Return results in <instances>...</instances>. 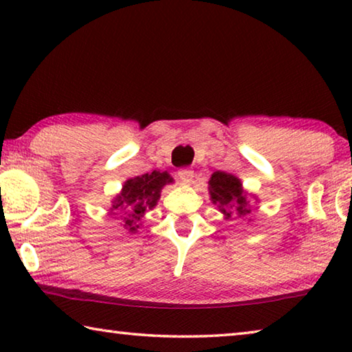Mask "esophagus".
<instances>
[{
  "mask_svg": "<svg viewBox=\"0 0 352 352\" xmlns=\"http://www.w3.org/2000/svg\"><path fill=\"white\" fill-rule=\"evenodd\" d=\"M194 177V172L190 169H180L178 170V180L183 182V183H189L190 180H192Z\"/></svg>",
  "mask_w": 352,
  "mask_h": 352,
  "instance_id": "1",
  "label": "esophagus"
}]
</instances>
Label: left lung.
Returning <instances> with one entry per match:
<instances>
[{
    "label": "left lung",
    "instance_id": "8db88e82",
    "mask_svg": "<svg viewBox=\"0 0 352 352\" xmlns=\"http://www.w3.org/2000/svg\"><path fill=\"white\" fill-rule=\"evenodd\" d=\"M208 190H210L212 205L217 206L225 219H231V216L248 219L253 205L259 201L256 195L248 194L243 189L241 178L222 170H216L211 175L208 182ZM248 222H252V219H248Z\"/></svg>",
    "mask_w": 352,
    "mask_h": 352
}]
</instances>
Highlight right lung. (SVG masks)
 <instances>
[{"label":"right lung","mask_w":352,"mask_h":352,"mask_svg":"<svg viewBox=\"0 0 352 352\" xmlns=\"http://www.w3.org/2000/svg\"><path fill=\"white\" fill-rule=\"evenodd\" d=\"M172 183L174 178L166 170H153L151 174L129 178L124 182L121 192L111 200L109 211L129 233H136L146 211L157 206L162 189Z\"/></svg>","instance_id":"obj_1"}]
</instances>
